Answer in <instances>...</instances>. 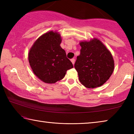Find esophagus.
<instances>
[{
    "instance_id": "obj_1",
    "label": "esophagus",
    "mask_w": 134,
    "mask_h": 134,
    "mask_svg": "<svg viewBox=\"0 0 134 134\" xmlns=\"http://www.w3.org/2000/svg\"><path fill=\"white\" fill-rule=\"evenodd\" d=\"M71 63H72V64L74 65V63H75V59H74V58L71 59Z\"/></svg>"
}]
</instances>
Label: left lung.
<instances>
[{"label": "left lung", "mask_w": 134, "mask_h": 134, "mask_svg": "<svg viewBox=\"0 0 134 134\" xmlns=\"http://www.w3.org/2000/svg\"><path fill=\"white\" fill-rule=\"evenodd\" d=\"M80 54L74 64L79 81L89 89L102 86L114 70V60L110 51L97 38L80 41Z\"/></svg>", "instance_id": "left-lung-1"}]
</instances>
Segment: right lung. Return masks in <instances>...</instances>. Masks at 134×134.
Here are the masks:
<instances>
[{
	"mask_svg": "<svg viewBox=\"0 0 134 134\" xmlns=\"http://www.w3.org/2000/svg\"><path fill=\"white\" fill-rule=\"evenodd\" d=\"M62 41L60 34L51 31L40 36L29 49V65L35 75L45 83L62 80L67 70L73 67L60 46Z\"/></svg>",
	"mask_w": 134,
	"mask_h": 134,
	"instance_id": "1",
	"label": "right lung"
}]
</instances>
